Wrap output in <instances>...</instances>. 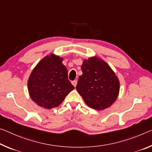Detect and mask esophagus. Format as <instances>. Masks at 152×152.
Instances as JSON below:
<instances>
[{
	"label": "esophagus",
	"instance_id": "obj_1",
	"mask_svg": "<svg viewBox=\"0 0 152 152\" xmlns=\"http://www.w3.org/2000/svg\"><path fill=\"white\" fill-rule=\"evenodd\" d=\"M72 85H73L74 86H76V85H77V80H73V81L72 82Z\"/></svg>",
	"mask_w": 152,
	"mask_h": 152
}]
</instances>
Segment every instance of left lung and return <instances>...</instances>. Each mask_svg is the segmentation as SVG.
I'll use <instances>...</instances> for the list:
<instances>
[{"label":"left lung","mask_w":152,"mask_h":152,"mask_svg":"<svg viewBox=\"0 0 152 152\" xmlns=\"http://www.w3.org/2000/svg\"><path fill=\"white\" fill-rule=\"evenodd\" d=\"M76 88L86 104L95 110L110 107L118 97L120 83L117 76L106 62L91 57L81 67Z\"/></svg>","instance_id":"1"}]
</instances>
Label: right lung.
<instances>
[{
	"mask_svg": "<svg viewBox=\"0 0 152 152\" xmlns=\"http://www.w3.org/2000/svg\"><path fill=\"white\" fill-rule=\"evenodd\" d=\"M62 61V58L51 54L43 58L30 74L29 93L40 107L47 109L57 107L74 88Z\"/></svg>",
	"mask_w": 152,
	"mask_h": 152,
	"instance_id": "1",
	"label": "right lung"
}]
</instances>
